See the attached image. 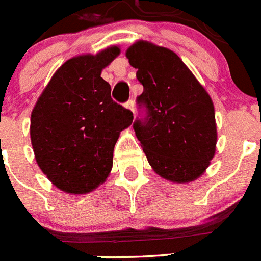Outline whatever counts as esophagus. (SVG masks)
I'll return each instance as SVG.
<instances>
[{"mask_svg":"<svg viewBox=\"0 0 261 261\" xmlns=\"http://www.w3.org/2000/svg\"><path fill=\"white\" fill-rule=\"evenodd\" d=\"M125 107L129 108V110H132L135 112V102H133V99H129L128 102L125 103Z\"/></svg>","mask_w":261,"mask_h":261,"instance_id":"esophagus-1","label":"esophagus"}]
</instances>
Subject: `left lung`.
<instances>
[{
  "mask_svg": "<svg viewBox=\"0 0 261 261\" xmlns=\"http://www.w3.org/2000/svg\"><path fill=\"white\" fill-rule=\"evenodd\" d=\"M144 86L133 123L154 171L175 183L199 177L214 156L217 142L211 96L176 53L147 41L126 50Z\"/></svg>",
  "mask_w": 261,
  "mask_h": 261,
  "instance_id": "1",
  "label": "left lung"
}]
</instances>
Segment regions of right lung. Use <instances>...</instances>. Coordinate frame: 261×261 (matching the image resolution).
Returning <instances> with one entry per match:
<instances>
[{"label": "right lung", "instance_id": "1", "mask_svg": "<svg viewBox=\"0 0 261 261\" xmlns=\"http://www.w3.org/2000/svg\"><path fill=\"white\" fill-rule=\"evenodd\" d=\"M119 52L111 47L68 60L32 111L36 162L68 193H87L107 179L120 132L133 121L132 111L112 100L110 84L100 77Z\"/></svg>", "mask_w": 261, "mask_h": 261}]
</instances>
